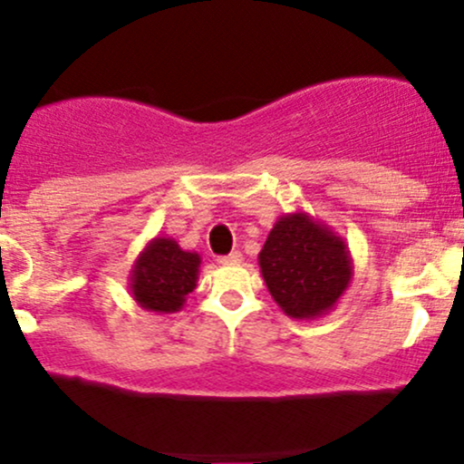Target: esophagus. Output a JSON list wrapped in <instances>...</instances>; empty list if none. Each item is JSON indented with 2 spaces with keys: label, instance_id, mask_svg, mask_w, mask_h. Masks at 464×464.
Instances as JSON below:
<instances>
[{
  "label": "esophagus",
  "instance_id": "1",
  "mask_svg": "<svg viewBox=\"0 0 464 464\" xmlns=\"http://www.w3.org/2000/svg\"><path fill=\"white\" fill-rule=\"evenodd\" d=\"M218 264H222V266H237V264H242V253H239V250H233V253L225 255V257H218Z\"/></svg>",
  "mask_w": 464,
  "mask_h": 464
}]
</instances>
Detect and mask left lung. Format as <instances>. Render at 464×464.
<instances>
[{
  "instance_id": "1",
  "label": "left lung",
  "mask_w": 464,
  "mask_h": 464,
  "mask_svg": "<svg viewBox=\"0 0 464 464\" xmlns=\"http://www.w3.org/2000/svg\"><path fill=\"white\" fill-rule=\"evenodd\" d=\"M259 268L276 305L296 321L332 312L353 279L344 237L307 211L275 222L259 250Z\"/></svg>"
}]
</instances>
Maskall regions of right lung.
Here are the masks:
<instances>
[{
  "mask_svg": "<svg viewBox=\"0 0 464 464\" xmlns=\"http://www.w3.org/2000/svg\"><path fill=\"white\" fill-rule=\"evenodd\" d=\"M200 262L196 250H183L174 237H152L137 255L129 275L132 301L146 312H180L189 292L196 290Z\"/></svg>",
  "mask_w": 464,
  "mask_h": 464,
  "instance_id": "obj_1",
  "label": "right lung"
}]
</instances>
